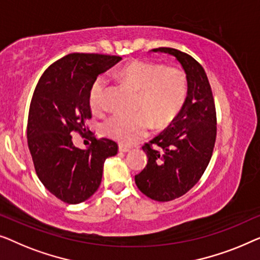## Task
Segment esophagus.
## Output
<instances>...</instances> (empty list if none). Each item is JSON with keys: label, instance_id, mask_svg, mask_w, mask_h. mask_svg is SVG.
I'll use <instances>...</instances> for the list:
<instances>
[{"label": "esophagus", "instance_id": "1", "mask_svg": "<svg viewBox=\"0 0 260 260\" xmlns=\"http://www.w3.org/2000/svg\"><path fill=\"white\" fill-rule=\"evenodd\" d=\"M129 151H131L129 147H126V146H123V145H119V152L127 153V152H129Z\"/></svg>", "mask_w": 260, "mask_h": 260}]
</instances>
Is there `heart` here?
<instances>
[{
  "label": "heart",
  "mask_w": 260,
  "mask_h": 260,
  "mask_svg": "<svg viewBox=\"0 0 260 260\" xmlns=\"http://www.w3.org/2000/svg\"><path fill=\"white\" fill-rule=\"evenodd\" d=\"M119 79L139 92L137 113H116L102 125L105 134L122 145H133L151 133L153 122L165 127L177 118L187 95V76L179 68L135 60L116 73ZM108 80L105 75L94 80L89 90V105L95 113L106 109Z\"/></svg>",
  "instance_id": "1"
}]
</instances>
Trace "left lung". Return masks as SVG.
<instances>
[{
  "mask_svg": "<svg viewBox=\"0 0 260 260\" xmlns=\"http://www.w3.org/2000/svg\"><path fill=\"white\" fill-rule=\"evenodd\" d=\"M152 50L179 61L187 76V96L173 122L142 146L148 161L135 175V184L148 198L171 202L187 193L208 166L217 137V114L210 82L198 61L174 48Z\"/></svg>",
  "mask_w": 260,
  "mask_h": 260,
  "instance_id": "obj_1",
  "label": "left lung"
}]
</instances>
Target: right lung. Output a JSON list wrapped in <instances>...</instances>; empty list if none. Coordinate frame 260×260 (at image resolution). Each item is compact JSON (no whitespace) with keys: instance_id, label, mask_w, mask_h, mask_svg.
I'll return each instance as SVG.
<instances>
[{"instance_id":"1","label":"right lung","mask_w":260,"mask_h":260,"mask_svg":"<svg viewBox=\"0 0 260 260\" xmlns=\"http://www.w3.org/2000/svg\"><path fill=\"white\" fill-rule=\"evenodd\" d=\"M120 60L104 54H68L46 69L32 94L28 147L39 179L63 203L80 204L90 198L101 184L105 160L118 153L115 141L85 132L86 120L92 118L90 87L99 74ZM74 131L91 139L88 149L72 145Z\"/></svg>"}]
</instances>
